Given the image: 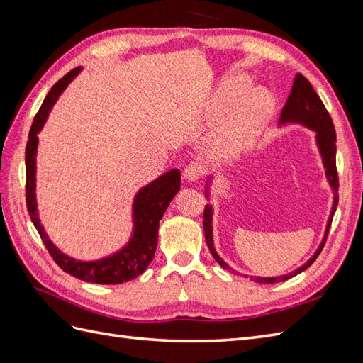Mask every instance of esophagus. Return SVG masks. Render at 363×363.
<instances>
[{
	"instance_id": "34e87169",
	"label": "esophagus",
	"mask_w": 363,
	"mask_h": 363,
	"mask_svg": "<svg viewBox=\"0 0 363 363\" xmlns=\"http://www.w3.org/2000/svg\"><path fill=\"white\" fill-rule=\"evenodd\" d=\"M203 172H204V168H203V164L201 163H199V162H192V163H189L188 167L184 168V180L186 182H189V183H195L196 180H199L201 175H203Z\"/></svg>"
}]
</instances>
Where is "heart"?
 Here are the masks:
<instances>
[{
  "instance_id": "1",
  "label": "heart",
  "mask_w": 363,
  "mask_h": 363,
  "mask_svg": "<svg viewBox=\"0 0 363 363\" xmlns=\"http://www.w3.org/2000/svg\"><path fill=\"white\" fill-rule=\"evenodd\" d=\"M247 86L248 79L245 75L238 74L228 77L208 98L204 107L206 116L208 119L225 116L232 111L234 103L242 95ZM272 106V95L267 89L255 87L248 91L240 98L225 123L216 130L212 138L213 148L219 152H225V155H232V152L245 148L256 138L262 125L267 123Z\"/></svg>"
}]
</instances>
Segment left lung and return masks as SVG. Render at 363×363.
<instances>
[{
    "label": "left lung",
    "instance_id": "1",
    "mask_svg": "<svg viewBox=\"0 0 363 363\" xmlns=\"http://www.w3.org/2000/svg\"><path fill=\"white\" fill-rule=\"evenodd\" d=\"M288 123L301 124L307 128L313 130L316 133V136H315L316 138V145H318V150H320V152H321L323 164L325 168V177L328 180V184H330L332 189H333V206H332L330 218H328V221H327L324 238L321 240L320 247H318V250L315 251V255L309 260H307L304 265H301L300 268H296L295 271H292L289 274H284V276H280V277H251L252 280L257 281V283L271 284V283H279V281L289 280L291 277H295L296 274L303 272L304 269H307L312 265V263L316 260V257L320 256L321 250L324 248L328 230H330L332 219H333V215L336 212L337 200H339V195H337L339 180H337V171H336V131H335L333 121H332L330 115H328L324 103L321 101V98L318 96V94L313 91V87L309 83V80H307L306 77L301 75V74L295 75L292 91L288 96L286 104H284V107L281 108V113H280L279 124L284 125ZM211 179L212 177H208L207 183H206V199H208V195H211V194H208V183H211ZM212 218H213V208H212L211 204H206V207H204V223H203L206 244H207L208 250H211L213 259L219 263V265H221L224 269L235 272L232 268H228V265L221 257H219V255L213 247Z\"/></svg>",
    "mask_w": 363,
    "mask_h": 363
}]
</instances>
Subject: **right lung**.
Returning a JSON list of instances; mask_svg holds the SVG:
<instances>
[{"label": "right lung", "instance_id": "1", "mask_svg": "<svg viewBox=\"0 0 363 363\" xmlns=\"http://www.w3.org/2000/svg\"><path fill=\"white\" fill-rule=\"evenodd\" d=\"M82 68H75L51 87V91L43 100L39 112L28 133V142L26 147V200L27 208L33 224L39 232L40 239L45 244L48 252L54 262L71 276L80 279L83 281L98 283V284H118L128 280H133L144 272L150 262L155 257L157 248L159 224L163 213L175 194L180 189V171L171 169L160 175L159 179L144 186L133 200V235H131L128 244L116 251L115 255L107 256L94 262L75 260L54 245L48 239L40 219L38 216V203H36V152H38V133L42 130L43 124L51 112L52 106L56 104L60 94L67 89V86L79 75Z\"/></svg>", "mask_w": 363, "mask_h": 363}]
</instances>
